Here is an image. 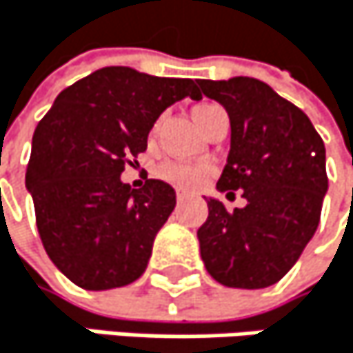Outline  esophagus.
Here are the masks:
<instances>
[{
	"instance_id": "obj_1",
	"label": "esophagus",
	"mask_w": 353,
	"mask_h": 353,
	"mask_svg": "<svg viewBox=\"0 0 353 353\" xmlns=\"http://www.w3.org/2000/svg\"><path fill=\"white\" fill-rule=\"evenodd\" d=\"M175 196H178V201H184V199H188L190 194H188L186 190H178V192H175Z\"/></svg>"
}]
</instances>
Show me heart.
<instances>
[{
	"instance_id": "obj_1",
	"label": "heart",
	"mask_w": 353,
	"mask_h": 353,
	"mask_svg": "<svg viewBox=\"0 0 353 353\" xmlns=\"http://www.w3.org/2000/svg\"><path fill=\"white\" fill-rule=\"evenodd\" d=\"M215 104H199L194 108V119L196 123L203 119V114H207ZM159 125H154L152 134H157ZM159 175L163 180L175 184V186H184V188H194L199 186L205 175H207V167L203 165H192V163H180V161H169V163H163L161 169H159Z\"/></svg>"
}]
</instances>
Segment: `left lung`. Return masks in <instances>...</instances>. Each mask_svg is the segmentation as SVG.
Returning a JSON list of instances; mask_svg holds the SVG:
<instances>
[{
  "label": "left lung",
  "mask_w": 353,
  "mask_h": 353,
  "mask_svg": "<svg viewBox=\"0 0 353 353\" xmlns=\"http://www.w3.org/2000/svg\"><path fill=\"white\" fill-rule=\"evenodd\" d=\"M201 92L230 117V154L217 188L247 199L232 213L207 199L201 257L232 289L279 283L314 236L329 188L324 142L307 114L253 77L199 79Z\"/></svg>",
  "instance_id": "8db88e82"
}]
</instances>
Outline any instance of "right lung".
Returning a JSON list of instances; mask_svg holds the SVG:
<instances>
[{
	"label": "right lung",
	"instance_id": "add662e5",
	"mask_svg": "<svg viewBox=\"0 0 353 353\" xmlns=\"http://www.w3.org/2000/svg\"><path fill=\"white\" fill-rule=\"evenodd\" d=\"M186 96L201 100L192 79L104 66L62 90L39 121L27 188L46 253L77 287L106 291L144 274L175 190L161 180L132 188L121 173L146 150L161 112Z\"/></svg>",
	"mask_w": 353,
	"mask_h": 353
}]
</instances>
